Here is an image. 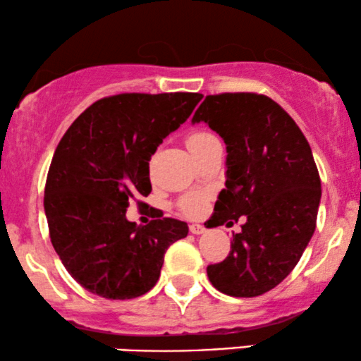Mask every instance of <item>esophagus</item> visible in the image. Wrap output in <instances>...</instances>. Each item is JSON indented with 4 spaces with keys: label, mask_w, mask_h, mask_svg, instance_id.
Segmentation results:
<instances>
[{
    "label": "esophagus",
    "mask_w": 361,
    "mask_h": 361,
    "mask_svg": "<svg viewBox=\"0 0 361 361\" xmlns=\"http://www.w3.org/2000/svg\"><path fill=\"white\" fill-rule=\"evenodd\" d=\"M190 233H192V234H204L205 227L200 226V224H192V226H190Z\"/></svg>",
    "instance_id": "1"
}]
</instances>
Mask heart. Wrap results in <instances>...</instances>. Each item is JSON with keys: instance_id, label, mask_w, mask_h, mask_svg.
Instances as JSON below:
<instances>
[{"instance_id": "heart-1", "label": "heart", "mask_w": 361, "mask_h": 361, "mask_svg": "<svg viewBox=\"0 0 361 361\" xmlns=\"http://www.w3.org/2000/svg\"><path fill=\"white\" fill-rule=\"evenodd\" d=\"M214 142H219V139L209 130H195L188 135V137H186V146H188L190 152L195 156V159H197V157L200 156L207 147L212 146ZM205 200H207L205 193H200V192L186 193L180 198V200H178V209H180L185 215L195 217V215L202 212V209H204L205 205Z\"/></svg>"}]
</instances>
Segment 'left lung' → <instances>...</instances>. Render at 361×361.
Instances as JSON below:
<instances>
[{"mask_svg": "<svg viewBox=\"0 0 361 361\" xmlns=\"http://www.w3.org/2000/svg\"><path fill=\"white\" fill-rule=\"evenodd\" d=\"M195 122L209 123L227 146L226 188L210 222L244 221L227 258L209 264L207 275L227 295H263L287 279L316 231L321 178L312 151L267 94H209Z\"/></svg>", "mask_w": 361, "mask_h": 361, "instance_id": "obj_1", "label": "left lung"}]
</instances>
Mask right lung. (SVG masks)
<instances>
[{"label": "right lung", "mask_w": 361, "mask_h": 361, "mask_svg": "<svg viewBox=\"0 0 361 361\" xmlns=\"http://www.w3.org/2000/svg\"><path fill=\"white\" fill-rule=\"evenodd\" d=\"M200 93H120L90 105L62 135L47 173L44 209L57 255L81 287L105 299L144 295L164 252L188 226L159 217L137 226L127 207L152 186L149 159L192 115Z\"/></svg>", "instance_id": "1"}]
</instances>
